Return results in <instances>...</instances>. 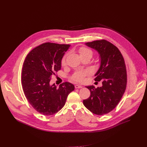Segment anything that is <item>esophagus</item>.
Instances as JSON below:
<instances>
[{"instance_id":"34e87169","label":"esophagus","mask_w":147,"mask_h":147,"mask_svg":"<svg viewBox=\"0 0 147 147\" xmlns=\"http://www.w3.org/2000/svg\"><path fill=\"white\" fill-rule=\"evenodd\" d=\"M82 87V86H81L80 85H75V88H81Z\"/></svg>"}]
</instances>
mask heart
<instances>
[{"label":"heart","instance_id":"heart-1","mask_svg":"<svg viewBox=\"0 0 147 147\" xmlns=\"http://www.w3.org/2000/svg\"><path fill=\"white\" fill-rule=\"evenodd\" d=\"M79 54L81 57H92L93 55L92 51L88 48L82 47L79 48L78 49ZM67 55H64V56L62 57L61 60V65L62 66H65L66 65V59ZM89 74L88 70H78L76 71L71 76V80L76 81V82H82L84 80L85 77H86Z\"/></svg>","mask_w":147,"mask_h":147}]
</instances>
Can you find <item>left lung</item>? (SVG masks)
<instances>
[{"label": "left lung", "instance_id": "8db88e82", "mask_svg": "<svg viewBox=\"0 0 147 147\" xmlns=\"http://www.w3.org/2000/svg\"><path fill=\"white\" fill-rule=\"evenodd\" d=\"M86 45L96 50L100 55V65L94 80L101 81L102 86L96 88L94 86L86 87L91 95L83 100V104L94 114H107L116 107L126 88L124 60L119 49L107 40H94Z\"/></svg>", "mask_w": 147, "mask_h": 147}]
</instances>
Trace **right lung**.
Wrapping results in <instances>:
<instances>
[{"label":"right lung","mask_w":147,"mask_h":147,"mask_svg":"<svg viewBox=\"0 0 147 147\" xmlns=\"http://www.w3.org/2000/svg\"><path fill=\"white\" fill-rule=\"evenodd\" d=\"M70 45L47 42L33 49L27 56L22 70L24 93L31 105L44 115H54L65 105L68 95L74 91L71 83L57 87L50 84L52 76L61 69V60Z\"/></svg>","instance_id":"right-lung-1"}]
</instances>
